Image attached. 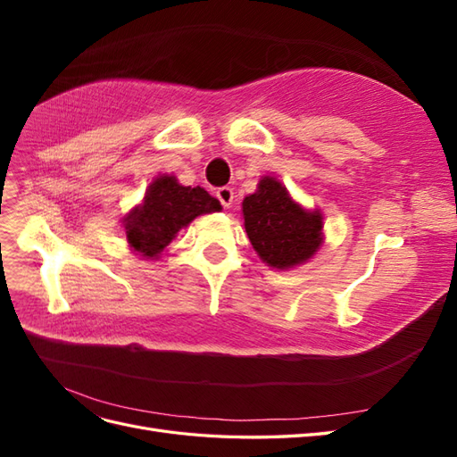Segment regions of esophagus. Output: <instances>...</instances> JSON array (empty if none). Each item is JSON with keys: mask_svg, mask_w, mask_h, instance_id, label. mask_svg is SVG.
<instances>
[{"mask_svg": "<svg viewBox=\"0 0 457 457\" xmlns=\"http://www.w3.org/2000/svg\"><path fill=\"white\" fill-rule=\"evenodd\" d=\"M217 198H219L220 205L225 207V210H230V205H232V202H234V192H232V188L223 187V188L217 190Z\"/></svg>", "mask_w": 457, "mask_h": 457, "instance_id": "34e87169", "label": "esophagus"}]
</instances>
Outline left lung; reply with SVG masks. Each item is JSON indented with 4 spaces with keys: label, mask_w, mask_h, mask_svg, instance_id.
<instances>
[{
    "label": "left lung",
    "mask_w": 457,
    "mask_h": 457,
    "mask_svg": "<svg viewBox=\"0 0 457 457\" xmlns=\"http://www.w3.org/2000/svg\"><path fill=\"white\" fill-rule=\"evenodd\" d=\"M244 228L259 259L276 270L305 265L324 244V215L307 210L276 177L259 179L242 202Z\"/></svg>",
    "instance_id": "obj_1"
}]
</instances>
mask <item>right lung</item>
I'll list each match as a JSON object with an SVG mask.
<instances>
[{"mask_svg": "<svg viewBox=\"0 0 457 457\" xmlns=\"http://www.w3.org/2000/svg\"><path fill=\"white\" fill-rule=\"evenodd\" d=\"M219 200L202 187H183L175 175L154 177L141 204L120 219L128 247L146 261H158L179 230L205 213L220 212Z\"/></svg>", "mask_w": 457, "mask_h": 457, "instance_id": "right-lung-1", "label": "right lung"}]
</instances>
